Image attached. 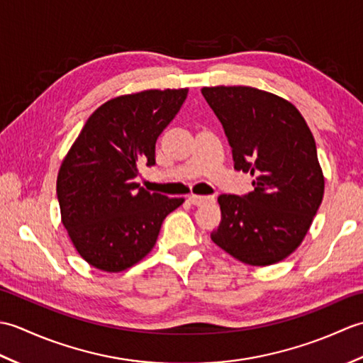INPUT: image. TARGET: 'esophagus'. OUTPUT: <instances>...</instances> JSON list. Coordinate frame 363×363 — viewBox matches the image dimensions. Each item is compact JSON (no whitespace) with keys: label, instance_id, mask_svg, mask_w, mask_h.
<instances>
[{"label":"esophagus","instance_id":"1","mask_svg":"<svg viewBox=\"0 0 363 363\" xmlns=\"http://www.w3.org/2000/svg\"><path fill=\"white\" fill-rule=\"evenodd\" d=\"M213 196H201V195H190L189 196V201L195 206H203L207 203H212L213 201Z\"/></svg>","mask_w":363,"mask_h":363}]
</instances>
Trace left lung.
Masks as SVG:
<instances>
[{"mask_svg": "<svg viewBox=\"0 0 363 363\" xmlns=\"http://www.w3.org/2000/svg\"><path fill=\"white\" fill-rule=\"evenodd\" d=\"M233 148L234 168L251 173L248 195H220L211 234L237 260L273 265L295 251L325 194L315 138L295 106L254 87H203Z\"/></svg>", "mask_w": 363, "mask_h": 363, "instance_id": "1", "label": "left lung"}]
</instances>
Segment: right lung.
I'll return each instance as SVG.
<instances>
[{
  "instance_id": "obj_1",
  "label": "right lung",
  "mask_w": 363,
  "mask_h": 363,
  "mask_svg": "<svg viewBox=\"0 0 363 363\" xmlns=\"http://www.w3.org/2000/svg\"><path fill=\"white\" fill-rule=\"evenodd\" d=\"M189 89L117 96L90 115L57 174L60 217L81 257L118 273L156 245L162 221L184 198L135 182L138 165L156 164V140L186 101Z\"/></svg>"
}]
</instances>
